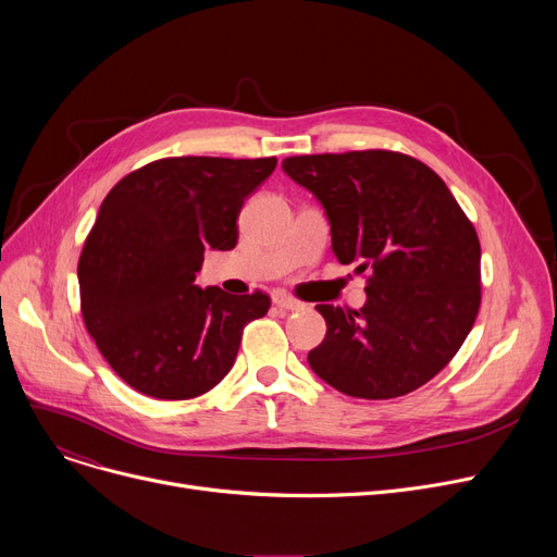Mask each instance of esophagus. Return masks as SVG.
<instances>
[{
    "label": "esophagus",
    "instance_id": "34e87169",
    "mask_svg": "<svg viewBox=\"0 0 557 557\" xmlns=\"http://www.w3.org/2000/svg\"><path fill=\"white\" fill-rule=\"evenodd\" d=\"M273 302H275L280 309H284V311H300V309H305V302H300V300H296V298H290L288 294H284V290H275V294H273Z\"/></svg>",
    "mask_w": 557,
    "mask_h": 557
}]
</instances>
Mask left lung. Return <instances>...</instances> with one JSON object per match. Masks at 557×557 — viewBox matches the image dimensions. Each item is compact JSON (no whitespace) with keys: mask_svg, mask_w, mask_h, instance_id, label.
I'll return each mask as SVG.
<instances>
[{"mask_svg":"<svg viewBox=\"0 0 557 557\" xmlns=\"http://www.w3.org/2000/svg\"><path fill=\"white\" fill-rule=\"evenodd\" d=\"M284 173L325 208L341 263L370 271L361 309L315 305L327 323L311 370L361 399L424 386L470 334L481 307V244L472 221L420 160L395 151L296 156Z\"/></svg>","mask_w":557,"mask_h":557,"instance_id":"obj_1","label":"left lung"}]
</instances>
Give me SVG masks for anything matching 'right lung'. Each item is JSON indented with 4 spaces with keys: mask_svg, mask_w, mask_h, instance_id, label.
<instances>
[{
    "mask_svg": "<svg viewBox=\"0 0 557 557\" xmlns=\"http://www.w3.org/2000/svg\"><path fill=\"white\" fill-rule=\"evenodd\" d=\"M277 160L164 158L103 198L78 259L81 311L124 382L156 399L212 391L239 352L244 327L267 315L261 290L196 286L202 255L232 250L244 200Z\"/></svg>",
    "mask_w": 557,
    "mask_h": 557,
    "instance_id": "right-lung-1",
    "label": "right lung"
}]
</instances>
